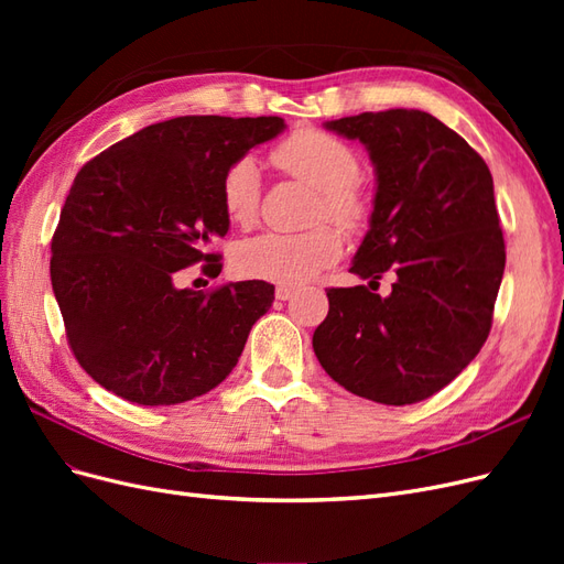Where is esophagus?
Returning a JSON list of instances; mask_svg holds the SVG:
<instances>
[{"mask_svg":"<svg viewBox=\"0 0 564 564\" xmlns=\"http://www.w3.org/2000/svg\"><path fill=\"white\" fill-rule=\"evenodd\" d=\"M294 292H296V286H292V284H278L275 299H278V301H289V299L294 296Z\"/></svg>","mask_w":564,"mask_h":564,"instance_id":"esophagus-1","label":"esophagus"}]
</instances>
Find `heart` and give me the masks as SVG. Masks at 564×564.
<instances>
[{
	"instance_id": "1",
	"label": "heart",
	"mask_w": 564,
	"mask_h": 564,
	"mask_svg": "<svg viewBox=\"0 0 564 564\" xmlns=\"http://www.w3.org/2000/svg\"><path fill=\"white\" fill-rule=\"evenodd\" d=\"M270 160L284 174L313 185L319 199L317 218H332L357 228L367 218L369 202L360 187V158L338 135L315 127L296 129L270 150ZM261 172L249 158L235 160L220 181V202L237 226H249L259 212ZM344 240L334 226L322 224L308 232H265L237 249L235 265L245 278L299 284L336 263Z\"/></svg>"
}]
</instances>
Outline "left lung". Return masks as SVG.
Instances as JSON below:
<instances>
[{"label": "left lung", "mask_w": 564, "mask_h": 564, "mask_svg": "<svg viewBox=\"0 0 564 564\" xmlns=\"http://www.w3.org/2000/svg\"><path fill=\"white\" fill-rule=\"evenodd\" d=\"M327 129L357 139L377 172L369 230L350 272L378 284L327 289L313 348L329 377L381 404L435 395L480 352L506 268L494 181L477 152L423 110L340 117Z\"/></svg>", "instance_id": "left-lung-1"}]
</instances>
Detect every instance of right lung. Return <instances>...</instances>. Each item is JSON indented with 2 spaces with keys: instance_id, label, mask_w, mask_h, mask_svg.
Segmentation results:
<instances>
[{
  "instance_id": "add662e5",
  "label": "right lung",
  "mask_w": 564,
  "mask_h": 564,
  "mask_svg": "<svg viewBox=\"0 0 564 564\" xmlns=\"http://www.w3.org/2000/svg\"><path fill=\"white\" fill-rule=\"evenodd\" d=\"M284 129L282 117L185 115L150 124L79 169L51 240V286L73 355L117 398L160 406L204 395L240 360L275 301L263 280L178 289L218 265L230 228L226 169Z\"/></svg>"
}]
</instances>
